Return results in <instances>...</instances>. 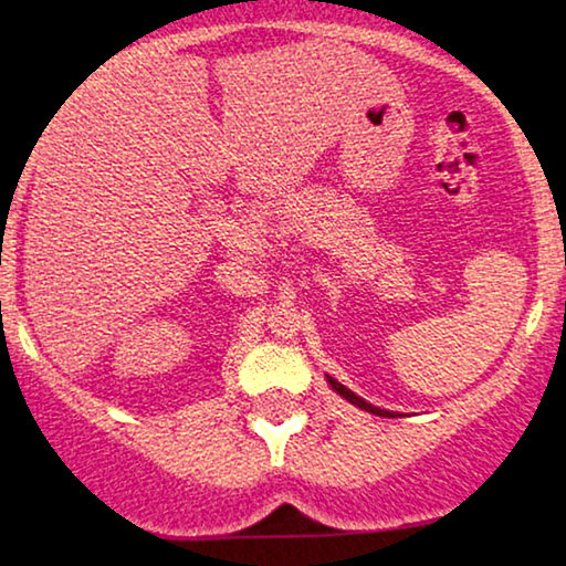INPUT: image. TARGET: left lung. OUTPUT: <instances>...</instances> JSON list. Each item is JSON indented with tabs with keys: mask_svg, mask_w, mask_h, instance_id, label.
I'll use <instances>...</instances> for the list:
<instances>
[{
	"mask_svg": "<svg viewBox=\"0 0 566 566\" xmlns=\"http://www.w3.org/2000/svg\"><path fill=\"white\" fill-rule=\"evenodd\" d=\"M327 382H329V388H333L335 394H340L343 399L350 401V405H356L359 409H365V412H369V415H380V418H394V412H388V409H380V407L369 405V401L361 399V396H356L354 391H350V388L343 386V382H337L335 378H329V375H327Z\"/></svg>",
	"mask_w": 566,
	"mask_h": 566,
	"instance_id": "8db88e82",
	"label": "left lung"
}]
</instances>
